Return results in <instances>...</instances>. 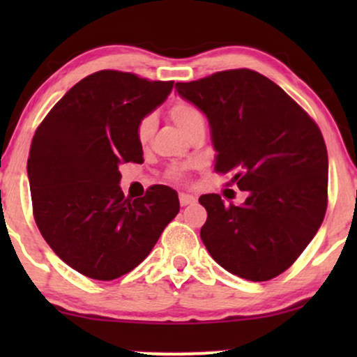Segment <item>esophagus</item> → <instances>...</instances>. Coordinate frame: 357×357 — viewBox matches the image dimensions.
<instances>
[{
    "label": "esophagus",
    "mask_w": 357,
    "mask_h": 357,
    "mask_svg": "<svg viewBox=\"0 0 357 357\" xmlns=\"http://www.w3.org/2000/svg\"><path fill=\"white\" fill-rule=\"evenodd\" d=\"M178 199L182 206H188V204L197 203V197H193V195H188V193H180Z\"/></svg>",
    "instance_id": "34e87169"
}]
</instances>
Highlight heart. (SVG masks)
I'll return each instance as SVG.
<instances>
[{"label":"heart","mask_w":357,"mask_h":357,"mask_svg":"<svg viewBox=\"0 0 357 357\" xmlns=\"http://www.w3.org/2000/svg\"><path fill=\"white\" fill-rule=\"evenodd\" d=\"M170 116H172L174 123L177 125L178 128L183 131V133L193 123L203 120V114L199 112L198 107L190 104V102H185V100L175 102V104L170 107ZM154 130H155L154 116L146 115L144 119L138 123V128H136V136H138L139 144H143V146L148 144L151 136H153V133H154Z\"/></svg>","instance_id":"b5f03b06"}]
</instances>
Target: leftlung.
<instances>
[{"label":"left lung","instance_id":"obj_1","mask_svg":"<svg viewBox=\"0 0 357 357\" xmlns=\"http://www.w3.org/2000/svg\"><path fill=\"white\" fill-rule=\"evenodd\" d=\"M206 115L214 169L247 192L242 204L199 197L208 219L202 241L224 270L248 281L286 271L321 226L328 154L315 121L271 79L229 70L175 84Z\"/></svg>","mask_w":357,"mask_h":357}]
</instances>
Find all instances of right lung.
Wrapping results in <instances>:
<instances>
[{
    "instance_id": "1",
    "label": "right lung",
    "mask_w": 357,
    "mask_h": 357,
    "mask_svg": "<svg viewBox=\"0 0 357 357\" xmlns=\"http://www.w3.org/2000/svg\"><path fill=\"white\" fill-rule=\"evenodd\" d=\"M174 81L104 70L71 87L33 135L27 159L33 218L52 250L81 275L112 281L135 270L177 216V192L125 198L120 164L143 162L138 123Z\"/></svg>"
}]
</instances>
